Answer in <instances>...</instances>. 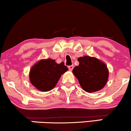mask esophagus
<instances>
[{
    "label": "esophagus",
    "mask_w": 131,
    "mask_h": 131,
    "mask_svg": "<svg viewBox=\"0 0 131 131\" xmlns=\"http://www.w3.org/2000/svg\"><path fill=\"white\" fill-rule=\"evenodd\" d=\"M73 68H74V67H73V65H70V66H69V67H68L69 70H70V71H72V70H73Z\"/></svg>",
    "instance_id": "34e87169"
}]
</instances>
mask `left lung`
I'll return each mask as SVG.
<instances>
[{
  "label": "left lung",
  "instance_id": "obj_1",
  "mask_svg": "<svg viewBox=\"0 0 131 131\" xmlns=\"http://www.w3.org/2000/svg\"><path fill=\"white\" fill-rule=\"evenodd\" d=\"M79 64L73 73L84 91L95 92L105 87L108 81L109 71L104 62L95 57L84 56L78 58Z\"/></svg>",
  "mask_w": 131,
  "mask_h": 131
}]
</instances>
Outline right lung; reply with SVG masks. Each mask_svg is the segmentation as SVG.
Listing matches in <instances>:
<instances>
[{
    "mask_svg": "<svg viewBox=\"0 0 131 131\" xmlns=\"http://www.w3.org/2000/svg\"><path fill=\"white\" fill-rule=\"evenodd\" d=\"M68 70L64 62L58 64L51 58L40 60L30 70V82L39 91H50L56 86L61 75Z\"/></svg>",
    "mask_w": 131,
    "mask_h": 131,
    "instance_id": "right-lung-1",
    "label": "right lung"
}]
</instances>
